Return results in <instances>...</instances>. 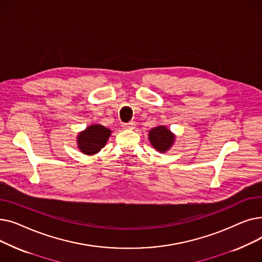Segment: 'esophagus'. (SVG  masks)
Returning a JSON list of instances; mask_svg holds the SVG:
<instances>
[{
    "label": "esophagus",
    "mask_w": 262,
    "mask_h": 262,
    "mask_svg": "<svg viewBox=\"0 0 262 262\" xmlns=\"http://www.w3.org/2000/svg\"><path fill=\"white\" fill-rule=\"evenodd\" d=\"M122 126H123L124 129H134L136 127V123L134 121H132V122H128V123H124Z\"/></svg>",
    "instance_id": "esophagus-1"
}]
</instances>
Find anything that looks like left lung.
Returning a JSON list of instances; mask_svg holds the SVG:
<instances>
[{"mask_svg":"<svg viewBox=\"0 0 262 262\" xmlns=\"http://www.w3.org/2000/svg\"><path fill=\"white\" fill-rule=\"evenodd\" d=\"M175 135L164 125L156 126L148 132V140L156 150L166 153L173 146L175 142Z\"/></svg>","mask_w":262,"mask_h":262,"instance_id":"8db88e82","label":"left lung"}]
</instances>
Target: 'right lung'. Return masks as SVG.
I'll list each match as a JSON object with an SVG mask.
<instances>
[{"label": "right lung", "instance_id": "obj_1", "mask_svg": "<svg viewBox=\"0 0 262 262\" xmlns=\"http://www.w3.org/2000/svg\"><path fill=\"white\" fill-rule=\"evenodd\" d=\"M112 130L109 128L101 124H92L77 134V147L82 154L88 156L95 155L106 145Z\"/></svg>", "mask_w": 262, "mask_h": 262}]
</instances>
